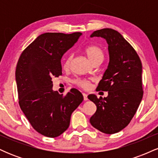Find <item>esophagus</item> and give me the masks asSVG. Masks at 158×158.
<instances>
[{
	"instance_id": "esophagus-1",
	"label": "esophagus",
	"mask_w": 158,
	"mask_h": 158,
	"mask_svg": "<svg viewBox=\"0 0 158 158\" xmlns=\"http://www.w3.org/2000/svg\"><path fill=\"white\" fill-rule=\"evenodd\" d=\"M82 94H83V97H84V100L85 101L88 100V95H87V94H85V93H83Z\"/></svg>"
}]
</instances>
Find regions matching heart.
Masks as SVG:
<instances>
[{
	"label": "heart",
	"mask_w": 158,
	"mask_h": 158,
	"mask_svg": "<svg viewBox=\"0 0 158 158\" xmlns=\"http://www.w3.org/2000/svg\"><path fill=\"white\" fill-rule=\"evenodd\" d=\"M85 53H86L87 56L89 59V60L91 61L92 63L94 62L95 61L98 60V59H103L104 57V53L102 49L99 48V47L97 46H89L88 48H85ZM72 59V56H69L66 59H65L64 64H63V68L64 69H68L70 68V61ZM76 83L79 86L81 87V88H85V89H88L90 87V81L86 80V79H77L76 80Z\"/></svg>",
	"instance_id": "b5f03b06"
}]
</instances>
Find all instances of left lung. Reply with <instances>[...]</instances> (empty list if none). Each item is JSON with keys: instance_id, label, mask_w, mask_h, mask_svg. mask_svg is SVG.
I'll list each match as a JSON object with an SVG mask.
<instances>
[{"instance_id": "1", "label": "left lung", "mask_w": 158, "mask_h": 158, "mask_svg": "<svg viewBox=\"0 0 158 158\" xmlns=\"http://www.w3.org/2000/svg\"><path fill=\"white\" fill-rule=\"evenodd\" d=\"M101 37L108 44L109 63L97 89L108 91L107 97L88 98L97 106L90 117L94 128L108 135L120 131L129 124L142 100V63L135 49L119 32L105 28L90 38Z\"/></svg>"}]
</instances>
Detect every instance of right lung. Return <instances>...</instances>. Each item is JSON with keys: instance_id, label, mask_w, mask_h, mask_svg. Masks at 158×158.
Segmentation results:
<instances>
[{"instance_id": "right-lung-1", "label": "right lung", "mask_w": 158, "mask_h": 158, "mask_svg": "<svg viewBox=\"0 0 158 158\" xmlns=\"http://www.w3.org/2000/svg\"><path fill=\"white\" fill-rule=\"evenodd\" d=\"M81 32H46L38 36L22 52L15 70L19 106L34 129L56 137L70 126L73 112L83 96L72 88L65 96L52 90V79L62 74L61 59Z\"/></svg>"}]
</instances>
